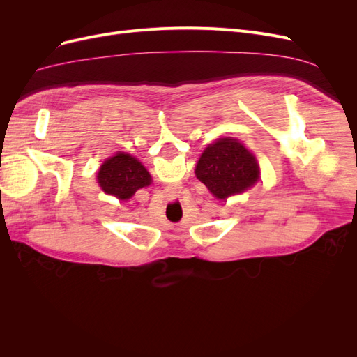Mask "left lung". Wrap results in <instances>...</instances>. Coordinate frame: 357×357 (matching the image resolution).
<instances>
[{"label":"left lung","instance_id":"8db88e82","mask_svg":"<svg viewBox=\"0 0 357 357\" xmlns=\"http://www.w3.org/2000/svg\"><path fill=\"white\" fill-rule=\"evenodd\" d=\"M195 174L215 198L238 195L257 181L256 158L234 138H220L201 155Z\"/></svg>","mask_w":357,"mask_h":357}]
</instances>
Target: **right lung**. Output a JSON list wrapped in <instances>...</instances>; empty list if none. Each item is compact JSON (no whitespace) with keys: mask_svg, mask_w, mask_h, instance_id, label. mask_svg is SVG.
I'll return each mask as SVG.
<instances>
[{"mask_svg":"<svg viewBox=\"0 0 357 357\" xmlns=\"http://www.w3.org/2000/svg\"><path fill=\"white\" fill-rule=\"evenodd\" d=\"M98 181L105 193H110L119 199H128L138 189L150 185L152 177L142 162L128 153H117L101 165Z\"/></svg>","mask_w":357,"mask_h":357,"instance_id":"add662e5","label":"right lung"}]
</instances>
